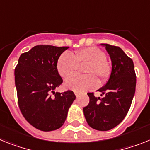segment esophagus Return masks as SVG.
Here are the masks:
<instances>
[{
  "label": "esophagus",
  "instance_id": "esophagus-1",
  "mask_svg": "<svg viewBox=\"0 0 150 150\" xmlns=\"http://www.w3.org/2000/svg\"><path fill=\"white\" fill-rule=\"evenodd\" d=\"M75 96L77 97V98H79V95H80V93L78 92V91H75Z\"/></svg>",
  "mask_w": 150,
  "mask_h": 150
}]
</instances>
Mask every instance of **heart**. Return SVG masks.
<instances>
[{
  "label": "heart",
  "instance_id": "b5f03b06",
  "mask_svg": "<svg viewBox=\"0 0 150 150\" xmlns=\"http://www.w3.org/2000/svg\"><path fill=\"white\" fill-rule=\"evenodd\" d=\"M84 64L86 65L83 71L86 75L69 78L65 83L67 88L75 91L94 89L98 86L96 77L104 79L108 76L109 65L106 61V55L96 46L83 48L72 55L63 52L58 59L56 69L60 76L66 79L77 71L79 65Z\"/></svg>",
  "mask_w": 150,
  "mask_h": 150
}]
</instances>
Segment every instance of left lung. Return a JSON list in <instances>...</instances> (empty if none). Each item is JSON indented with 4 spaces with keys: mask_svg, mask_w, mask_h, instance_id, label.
I'll return each instance as SVG.
<instances>
[{
    "mask_svg": "<svg viewBox=\"0 0 150 150\" xmlns=\"http://www.w3.org/2000/svg\"><path fill=\"white\" fill-rule=\"evenodd\" d=\"M112 62L110 75L107 83L98 89L102 98L88 93L90 101L83 108L84 115L91 127L107 131L120 124L131 105L136 90V73L133 60L120 47L102 44Z\"/></svg>",
    "mask_w": 150,
    "mask_h": 150,
    "instance_id": "left-lung-1",
    "label": "left lung"
}]
</instances>
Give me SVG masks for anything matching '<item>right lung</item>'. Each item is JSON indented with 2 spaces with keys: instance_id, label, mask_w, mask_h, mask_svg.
Instances as JSON below:
<instances>
[{
  "instance_id": "obj_1",
  "label": "right lung",
  "mask_w": 150,
  "mask_h": 150,
  "mask_svg": "<svg viewBox=\"0 0 150 150\" xmlns=\"http://www.w3.org/2000/svg\"><path fill=\"white\" fill-rule=\"evenodd\" d=\"M68 48L36 46L21 54L15 68L19 108L26 121L42 131L61 127L75 99L72 91H54L62 83L56 69L58 59Z\"/></svg>"
}]
</instances>
